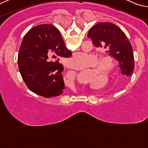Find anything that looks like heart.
I'll return each instance as SVG.
<instances>
[{"label": "heart", "mask_w": 148, "mask_h": 148, "mask_svg": "<svg viewBox=\"0 0 148 148\" xmlns=\"http://www.w3.org/2000/svg\"><path fill=\"white\" fill-rule=\"evenodd\" d=\"M96 57L85 52H77L69 59L70 66L76 70H81L91 66L96 63ZM114 66L115 62L113 59L108 56H104L99 60L96 68L99 73L108 76L113 71Z\"/></svg>", "instance_id": "b5f03b06"}]
</instances>
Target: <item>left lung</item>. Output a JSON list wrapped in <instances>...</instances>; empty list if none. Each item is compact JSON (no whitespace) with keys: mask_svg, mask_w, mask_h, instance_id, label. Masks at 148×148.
<instances>
[{"mask_svg":"<svg viewBox=\"0 0 148 148\" xmlns=\"http://www.w3.org/2000/svg\"><path fill=\"white\" fill-rule=\"evenodd\" d=\"M87 36L96 47H103L106 54L116 60L121 73L131 77L134 61L132 46L126 35L116 25L108 22L97 23L89 30Z\"/></svg>","mask_w":148,"mask_h":148,"instance_id":"left-lung-1","label":"left lung"}]
</instances>
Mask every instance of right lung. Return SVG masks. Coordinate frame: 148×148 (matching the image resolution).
<instances>
[{"label": "right lung", "mask_w": 148, "mask_h": 148, "mask_svg": "<svg viewBox=\"0 0 148 148\" xmlns=\"http://www.w3.org/2000/svg\"><path fill=\"white\" fill-rule=\"evenodd\" d=\"M71 56L57 28L49 24L40 25L25 35L18 53L19 72L34 93L46 98L59 96L65 89L63 66L57 61L50 60Z\"/></svg>", "instance_id": "1"}]
</instances>
